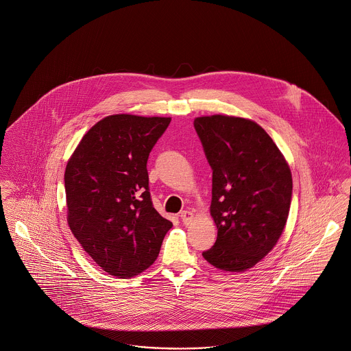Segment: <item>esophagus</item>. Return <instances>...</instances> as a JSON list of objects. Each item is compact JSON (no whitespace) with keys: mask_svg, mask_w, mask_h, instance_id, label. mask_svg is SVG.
<instances>
[{"mask_svg":"<svg viewBox=\"0 0 351 351\" xmlns=\"http://www.w3.org/2000/svg\"><path fill=\"white\" fill-rule=\"evenodd\" d=\"M180 219H182V222H183L184 225H188V223L193 219V213L189 212V210H183V212L180 213Z\"/></svg>","mask_w":351,"mask_h":351,"instance_id":"1","label":"esophagus"}]
</instances>
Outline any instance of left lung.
I'll list each match as a JSON object with an SVG mask.
<instances>
[{
    "instance_id": "1",
    "label": "left lung",
    "mask_w": 351,
    "mask_h": 351,
    "mask_svg": "<svg viewBox=\"0 0 351 351\" xmlns=\"http://www.w3.org/2000/svg\"><path fill=\"white\" fill-rule=\"evenodd\" d=\"M213 171L210 215L217 241L202 256L215 267L242 272L262 261L283 233L292 175L272 138L258 123L229 116L193 122Z\"/></svg>"
}]
</instances>
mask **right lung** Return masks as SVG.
I'll return each mask as SVG.
<instances>
[{
    "instance_id": "obj_1",
    "label": "right lung",
    "mask_w": 351,
    "mask_h": 351,
    "mask_svg": "<svg viewBox=\"0 0 351 351\" xmlns=\"http://www.w3.org/2000/svg\"><path fill=\"white\" fill-rule=\"evenodd\" d=\"M167 117L114 114L85 134L64 173L68 225L109 275L128 279L158 258L172 222L154 208L147 159Z\"/></svg>"
}]
</instances>
